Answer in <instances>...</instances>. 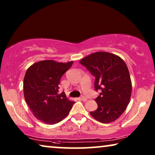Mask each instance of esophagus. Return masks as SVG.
Masks as SVG:
<instances>
[{"instance_id": "esophagus-1", "label": "esophagus", "mask_w": 155, "mask_h": 155, "mask_svg": "<svg viewBox=\"0 0 155 155\" xmlns=\"http://www.w3.org/2000/svg\"><path fill=\"white\" fill-rule=\"evenodd\" d=\"M80 99H81V100L83 101H86L87 100V97H85L84 96H81V97H80Z\"/></svg>"}]
</instances>
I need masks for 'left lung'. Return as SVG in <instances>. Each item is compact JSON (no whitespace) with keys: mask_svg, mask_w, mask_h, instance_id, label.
<instances>
[{"mask_svg":"<svg viewBox=\"0 0 155 155\" xmlns=\"http://www.w3.org/2000/svg\"><path fill=\"white\" fill-rule=\"evenodd\" d=\"M95 78L97 109L93 118L104 124L113 122L126 110L130 101L132 84L128 67L119 56L108 52H97L80 61Z\"/></svg>","mask_w":155,"mask_h":155,"instance_id":"8db88e82","label":"left lung"}]
</instances>
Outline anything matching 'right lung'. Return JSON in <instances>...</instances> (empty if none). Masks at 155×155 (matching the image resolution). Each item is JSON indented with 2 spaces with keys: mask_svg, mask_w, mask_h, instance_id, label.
Returning <instances> with one entry per match:
<instances>
[{
  "mask_svg": "<svg viewBox=\"0 0 155 155\" xmlns=\"http://www.w3.org/2000/svg\"><path fill=\"white\" fill-rule=\"evenodd\" d=\"M73 62L42 61L34 63L25 73L23 88L25 101L34 115L47 124H55L67 116L74 102L65 92L58 93L63 74Z\"/></svg>",
  "mask_w": 155,
  "mask_h": 155,
  "instance_id": "1",
  "label": "right lung"
}]
</instances>
